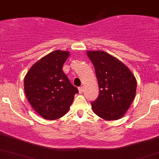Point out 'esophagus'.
I'll return each instance as SVG.
<instances>
[{"label":"esophagus","instance_id":"obj_1","mask_svg":"<svg viewBox=\"0 0 159 159\" xmlns=\"http://www.w3.org/2000/svg\"><path fill=\"white\" fill-rule=\"evenodd\" d=\"M79 92L80 94H82L84 92V87H80V88H79Z\"/></svg>","mask_w":159,"mask_h":159}]
</instances>
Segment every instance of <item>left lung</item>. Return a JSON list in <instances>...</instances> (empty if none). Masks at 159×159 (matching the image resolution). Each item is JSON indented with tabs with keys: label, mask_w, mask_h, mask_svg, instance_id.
Returning a JSON list of instances; mask_svg holds the SVG:
<instances>
[{
	"label": "left lung",
	"mask_w": 159,
	"mask_h": 159,
	"mask_svg": "<svg viewBox=\"0 0 159 159\" xmlns=\"http://www.w3.org/2000/svg\"><path fill=\"white\" fill-rule=\"evenodd\" d=\"M95 67L99 95L91 102L94 113L105 120L124 116L136 94L137 81L127 66L103 51H88Z\"/></svg>",
	"instance_id": "8db88e82"
}]
</instances>
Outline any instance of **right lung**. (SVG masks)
Masks as SVG:
<instances>
[{
	"label": "right lung",
	"mask_w": 159,
	"mask_h": 159,
	"mask_svg": "<svg viewBox=\"0 0 159 159\" xmlns=\"http://www.w3.org/2000/svg\"><path fill=\"white\" fill-rule=\"evenodd\" d=\"M68 57V51L52 52L35 63L25 75V95L43 119L54 120L64 116L79 92L63 71Z\"/></svg>",
	"instance_id": "right-lung-1"
}]
</instances>
